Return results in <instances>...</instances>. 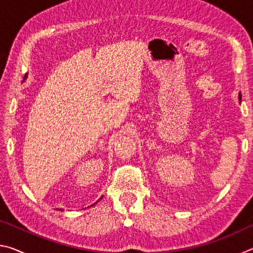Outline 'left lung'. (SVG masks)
<instances>
[{
    "label": "left lung",
    "instance_id": "left-lung-1",
    "mask_svg": "<svg viewBox=\"0 0 253 253\" xmlns=\"http://www.w3.org/2000/svg\"><path fill=\"white\" fill-rule=\"evenodd\" d=\"M241 92H239V100H241Z\"/></svg>",
    "mask_w": 253,
    "mask_h": 253
}]
</instances>
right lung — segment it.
<instances>
[{"label":"right lung","instance_id":"add662e5","mask_svg":"<svg viewBox=\"0 0 253 253\" xmlns=\"http://www.w3.org/2000/svg\"><path fill=\"white\" fill-rule=\"evenodd\" d=\"M24 78H25V77H24ZM101 198H102V196H101ZM101 198H100V199H101ZM100 199H99V200H100ZM99 200H98V201H99ZM98 201H97V202H98ZM97 202H96V203H97ZM96 203H93L92 205H90V207H93V205H95ZM60 210H61V209H60ZM61 211H62V210H61Z\"/></svg>","mask_w":253,"mask_h":253}]
</instances>
